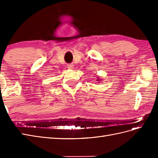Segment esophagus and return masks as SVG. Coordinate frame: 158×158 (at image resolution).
Masks as SVG:
<instances>
[{
    "mask_svg": "<svg viewBox=\"0 0 158 158\" xmlns=\"http://www.w3.org/2000/svg\"><path fill=\"white\" fill-rule=\"evenodd\" d=\"M67 68H68L69 69H70V70L73 69H74V65H73V64H68V66H67Z\"/></svg>",
    "mask_w": 158,
    "mask_h": 158,
    "instance_id": "esophagus-1",
    "label": "esophagus"
}]
</instances>
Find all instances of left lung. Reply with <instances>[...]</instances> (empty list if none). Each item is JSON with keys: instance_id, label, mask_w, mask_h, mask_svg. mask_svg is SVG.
Segmentation results:
<instances>
[{"instance_id": "obj_1", "label": "left lung", "mask_w": 158, "mask_h": 158, "mask_svg": "<svg viewBox=\"0 0 158 158\" xmlns=\"http://www.w3.org/2000/svg\"><path fill=\"white\" fill-rule=\"evenodd\" d=\"M97 78H98V79H97V81H98V82H99V81H100V80H101V79H100V78H99V76H98V77Z\"/></svg>"}]
</instances>
